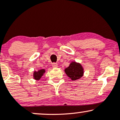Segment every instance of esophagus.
I'll list each match as a JSON object with an SVG mask.
<instances>
[{
    "mask_svg": "<svg viewBox=\"0 0 120 120\" xmlns=\"http://www.w3.org/2000/svg\"><path fill=\"white\" fill-rule=\"evenodd\" d=\"M52 66L53 67V68H56V67H57V63H52Z\"/></svg>",
    "mask_w": 120,
    "mask_h": 120,
    "instance_id": "34e87169",
    "label": "esophagus"
}]
</instances>
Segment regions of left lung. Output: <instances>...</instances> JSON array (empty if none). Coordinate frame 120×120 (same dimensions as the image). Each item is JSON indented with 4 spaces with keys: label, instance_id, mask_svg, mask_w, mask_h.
Here are the masks:
<instances>
[{
    "label": "left lung",
    "instance_id": "obj_1",
    "mask_svg": "<svg viewBox=\"0 0 120 120\" xmlns=\"http://www.w3.org/2000/svg\"><path fill=\"white\" fill-rule=\"evenodd\" d=\"M65 73L71 80L75 81L82 77L83 74V70L80 64L73 62L68 68L65 69Z\"/></svg>",
    "mask_w": 120,
    "mask_h": 120
}]
</instances>
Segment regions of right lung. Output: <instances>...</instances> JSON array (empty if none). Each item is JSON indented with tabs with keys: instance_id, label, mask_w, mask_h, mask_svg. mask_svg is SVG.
<instances>
[{
	"instance_id": "right-lung-1",
	"label": "right lung",
	"mask_w": 120,
	"mask_h": 120,
	"mask_svg": "<svg viewBox=\"0 0 120 120\" xmlns=\"http://www.w3.org/2000/svg\"><path fill=\"white\" fill-rule=\"evenodd\" d=\"M45 71L44 69L39 70L38 71H35L34 73V79H37V80H39L41 78V77L42 76V75L45 73Z\"/></svg>"
}]
</instances>
